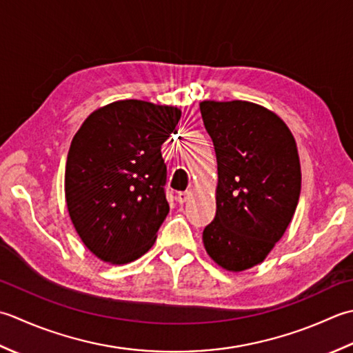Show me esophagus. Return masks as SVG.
Listing matches in <instances>:
<instances>
[{"label":"esophagus","instance_id":"1","mask_svg":"<svg viewBox=\"0 0 353 353\" xmlns=\"http://www.w3.org/2000/svg\"><path fill=\"white\" fill-rule=\"evenodd\" d=\"M190 196H192L190 192H187V190H185V192H179L178 195H176V201H178L179 204H185L187 201L190 199Z\"/></svg>","mask_w":353,"mask_h":353}]
</instances>
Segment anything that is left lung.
I'll return each instance as SVG.
<instances>
[{"mask_svg": "<svg viewBox=\"0 0 353 353\" xmlns=\"http://www.w3.org/2000/svg\"><path fill=\"white\" fill-rule=\"evenodd\" d=\"M218 161L216 216L203 232L207 254L227 271L262 263L297 208V145L276 112L253 102L199 103Z\"/></svg>", "mask_w": 353, "mask_h": 353, "instance_id": "8db88e82", "label": "left lung"}]
</instances>
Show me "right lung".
<instances>
[{
	"mask_svg": "<svg viewBox=\"0 0 353 353\" xmlns=\"http://www.w3.org/2000/svg\"><path fill=\"white\" fill-rule=\"evenodd\" d=\"M181 117L176 106L117 100L92 111L73 137L65 201L85 247L123 265L149 251L169 213L161 145Z\"/></svg>",
	"mask_w": 353,
	"mask_h": 353,
	"instance_id": "obj_1",
	"label": "right lung"
}]
</instances>
